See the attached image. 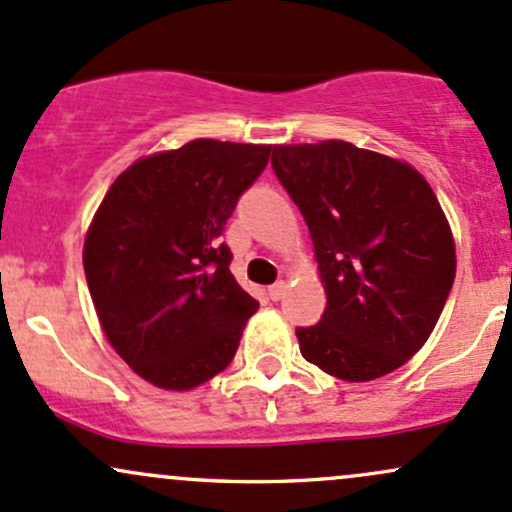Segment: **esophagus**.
Wrapping results in <instances>:
<instances>
[{
    "label": "esophagus",
    "instance_id": "esophagus-1",
    "mask_svg": "<svg viewBox=\"0 0 512 512\" xmlns=\"http://www.w3.org/2000/svg\"><path fill=\"white\" fill-rule=\"evenodd\" d=\"M284 294H287V282H284V279H279V282H274L270 287V299L279 301L284 297Z\"/></svg>",
    "mask_w": 512,
    "mask_h": 512
}]
</instances>
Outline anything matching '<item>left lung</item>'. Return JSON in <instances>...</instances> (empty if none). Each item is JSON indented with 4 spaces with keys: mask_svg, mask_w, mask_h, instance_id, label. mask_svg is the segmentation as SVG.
I'll list each match as a JSON object with an SVG mask.
<instances>
[{
    "mask_svg": "<svg viewBox=\"0 0 512 512\" xmlns=\"http://www.w3.org/2000/svg\"><path fill=\"white\" fill-rule=\"evenodd\" d=\"M272 169L309 225L326 311L297 328L309 363L346 383L405 365L427 343L456 274L449 220L407 161L341 139L279 144Z\"/></svg>",
    "mask_w": 512,
    "mask_h": 512,
    "instance_id": "1",
    "label": "left lung"
}]
</instances>
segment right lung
<instances>
[{
  "label": "right lung",
  "instance_id": "right-lung-1",
  "mask_svg": "<svg viewBox=\"0 0 512 512\" xmlns=\"http://www.w3.org/2000/svg\"><path fill=\"white\" fill-rule=\"evenodd\" d=\"M272 144L193 139L107 188L83 245L102 333L147 383L186 392L233 360L257 301L235 282L225 223Z\"/></svg>",
  "mask_w": 512,
  "mask_h": 512
}]
</instances>
